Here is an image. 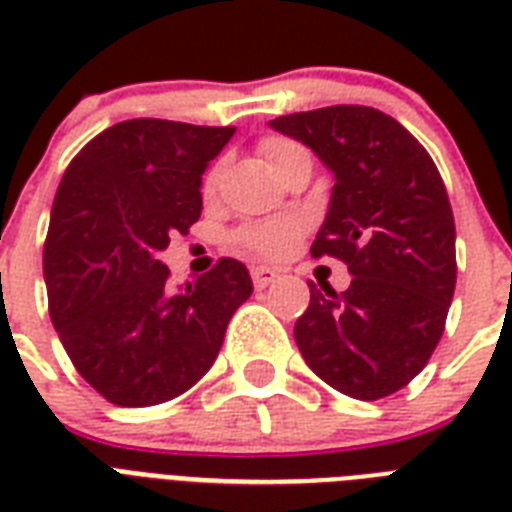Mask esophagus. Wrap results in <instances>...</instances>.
Here are the masks:
<instances>
[{
    "label": "esophagus",
    "instance_id": "34e87169",
    "mask_svg": "<svg viewBox=\"0 0 512 512\" xmlns=\"http://www.w3.org/2000/svg\"><path fill=\"white\" fill-rule=\"evenodd\" d=\"M276 279H279V271H273V268H265V265H257V268H252V281H255V289H265Z\"/></svg>",
    "mask_w": 512,
    "mask_h": 512
}]
</instances>
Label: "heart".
Instances as JSON below:
<instances>
[{
  "label": "heart",
  "mask_w": 512,
  "mask_h": 512,
  "mask_svg": "<svg viewBox=\"0 0 512 512\" xmlns=\"http://www.w3.org/2000/svg\"><path fill=\"white\" fill-rule=\"evenodd\" d=\"M300 148L297 143L287 138H265L260 140V156L265 159V164L276 170L279 162L289 151ZM217 185V167L209 170L204 177V191H212ZM305 225L300 217H273V220H260V223H249L244 228L236 231V244L244 247L247 252L257 257H265V260H281L287 257L292 249L297 247V239L303 236Z\"/></svg>",
  "instance_id": "b5f03b06"
}]
</instances>
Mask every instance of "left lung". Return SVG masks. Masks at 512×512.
<instances>
[{
    "label": "left lung",
    "instance_id": "1",
    "mask_svg": "<svg viewBox=\"0 0 512 512\" xmlns=\"http://www.w3.org/2000/svg\"><path fill=\"white\" fill-rule=\"evenodd\" d=\"M335 175L311 255L348 265L350 287H311L295 342L305 364L358 401L396 393L425 369L457 284L454 215L430 154L393 116L329 106L271 122Z\"/></svg>",
    "mask_w": 512,
    "mask_h": 512
}]
</instances>
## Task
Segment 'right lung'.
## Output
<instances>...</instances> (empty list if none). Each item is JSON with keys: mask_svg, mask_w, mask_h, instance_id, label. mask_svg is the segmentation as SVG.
<instances>
[{"mask_svg": "<svg viewBox=\"0 0 512 512\" xmlns=\"http://www.w3.org/2000/svg\"><path fill=\"white\" fill-rule=\"evenodd\" d=\"M236 127L130 119L71 159L44 241V284L71 364L116 406H154L209 372L252 295L239 260L170 289L159 260L201 217V175Z\"/></svg>", "mask_w": 512, "mask_h": 512, "instance_id": "right-lung-1", "label": "right lung"}]
</instances>
